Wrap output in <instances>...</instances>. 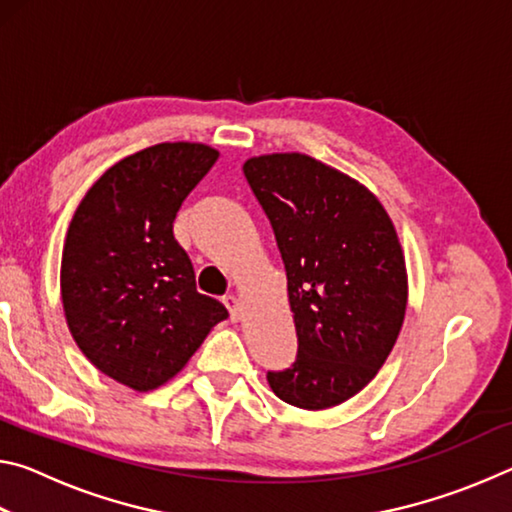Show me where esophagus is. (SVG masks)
Instances as JSON below:
<instances>
[{
    "instance_id": "1",
    "label": "esophagus",
    "mask_w": 512,
    "mask_h": 512,
    "mask_svg": "<svg viewBox=\"0 0 512 512\" xmlns=\"http://www.w3.org/2000/svg\"><path fill=\"white\" fill-rule=\"evenodd\" d=\"M223 305L228 307L232 320L239 318V314H241V302H239V298H235V296H225V298H223Z\"/></svg>"
}]
</instances>
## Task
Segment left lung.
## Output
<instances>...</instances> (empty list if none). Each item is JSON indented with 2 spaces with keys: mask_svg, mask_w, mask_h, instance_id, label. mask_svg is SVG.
Here are the masks:
<instances>
[{
  "mask_svg": "<svg viewBox=\"0 0 512 512\" xmlns=\"http://www.w3.org/2000/svg\"><path fill=\"white\" fill-rule=\"evenodd\" d=\"M244 176L271 221L298 336L296 361L266 379L291 406L329 409L377 375L400 334V239L366 187L309 155H259Z\"/></svg>",
  "mask_w": 512,
  "mask_h": 512,
  "instance_id": "left-lung-1",
  "label": "left lung"
}]
</instances>
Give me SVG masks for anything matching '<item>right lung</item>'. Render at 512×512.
<instances>
[{
  "label": "right lung",
  "instance_id": "right-lung-1",
  "mask_svg": "<svg viewBox=\"0 0 512 512\" xmlns=\"http://www.w3.org/2000/svg\"><path fill=\"white\" fill-rule=\"evenodd\" d=\"M219 160L205 144H155L110 167L69 223L60 289L69 332L103 375L151 391L228 318L196 291L192 259L173 237L189 192Z\"/></svg>",
  "mask_w": 512,
  "mask_h": 512
}]
</instances>
